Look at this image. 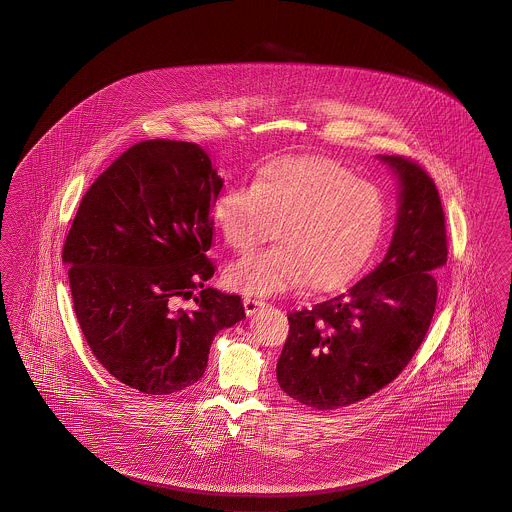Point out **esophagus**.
Returning <instances> with one entry per match:
<instances>
[{
	"mask_svg": "<svg viewBox=\"0 0 512 512\" xmlns=\"http://www.w3.org/2000/svg\"><path fill=\"white\" fill-rule=\"evenodd\" d=\"M263 298H251V296H244V310L248 315H253V313H257V311L264 308Z\"/></svg>",
	"mask_w": 512,
	"mask_h": 512,
	"instance_id": "34e87169",
	"label": "esophagus"
}]
</instances>
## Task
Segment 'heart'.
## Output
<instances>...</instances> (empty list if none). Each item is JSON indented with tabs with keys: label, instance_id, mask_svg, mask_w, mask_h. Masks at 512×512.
Returning <instances> with one entry per match:
<instances>
[{
	"label": "heart",
	"instance_id": "1",
	"mask_svg": "<svg viewBox=\"0 0 512 512\" xmlns=\"http://www.w3.org/2000/svg\"><path fill=\"white\" fill-rule=\"evenodd\" d=\"M223 242L249 253L272 240L279 246L227 266L225 285L244 295H279L310 281L330 291L353 278L381 233L385 201L340 163L285 157L263 167L253 186L223 189L212 206Z\"/></svg>",
	"mask_w": 512,
	"mask_h": 512
}]
</instances>
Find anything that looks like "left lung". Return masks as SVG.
I'll use <instances>...</instances> for the list:
<instances>
[{
	"instance_id": "1",
	"label": "left lung",
	"mask_w": 512,
	"mask_h": 512,
	"mask_svg": "<svg viewBox=\"0 0 512 512\" xmlns=\"http://www.w3.org/2000/svg\"><path fill=\"white\" fill-rule=\"evenodd\" d=\"M400 182L396 229L385 259L347 293L289 313L279 387L313 409L366 400L392 383L424 340L447 264L445 214L434 180L402 155H379Z\"/></svg>"
}]
</instances>
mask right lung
Wrapping results in <instances>:
<instances>
[{
	"label": "right lung",
	"instance_id": "add662e5",
	"mask_svg": "<svg viewBox=\"0 0 512 512\" xmlns=\"http://www.w3.org/2000/svg\"><path fill=\"white\" fill-rule=\"evenodd\" d=\"M221 187L199 144L142 140L80 201L62 253L73 306L93 355L127 387L157 396L197 383L214 336L246 317L240 296L204 287ZM191 295L198 308L178 309Z\"/></svg>",
	"mask_w": 512,
	"mask_h": 512
}]
</instances>
